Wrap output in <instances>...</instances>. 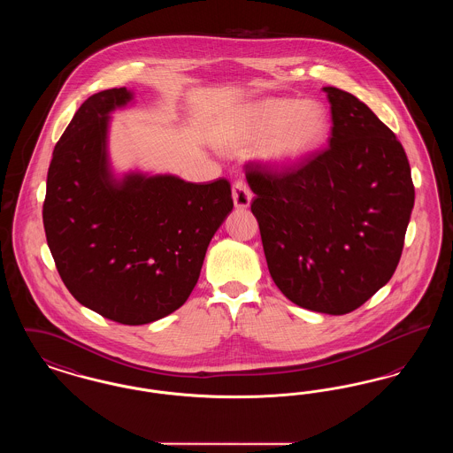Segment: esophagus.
<instances>
[{"instance_id":"obj_1","label":"esophagus","mask_w":453,"mask_h":453,"mask_svg":"<svg viewBox=\"0 0 453 453\" xmlns=\"http://www.w3.org/2000/svg\"><path fill=\"white\" fill-rule=\"evenodd\" d=\"M253 194L248 187V183L244 180H237L236 183L233 185V200L237 209H246L251 203Z\"/></svg>"}]
</instances>
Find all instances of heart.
<instances>
[{"label": "heart", "instance_id": "obj_1", "mask_svg": "<svg viewBox=\"0 0 453 453\" xmlns=\"http://www.w3.org/2000/svg\"><path fill=\"white\" fill-rule=\"evenodd\" d=\"M327 115L314 100L263 98L239 110L229 127L233 146L258 142L259 157L273 168H290L323 142Z\"/></svg>", "mask_w": 453, "mask_h": 453}]
</instances>
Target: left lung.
<instances>
[{"label":"left lung","instance_id":"1","mask_svg":"<svg viewBox=\"0 0 453 453\" xmlns=\"http://www.w3.org/2000/svg\"><path fill=\"white\" fill-rule=\"evenodd\" d=\"M323 89L333 119L329 146L280 172L246 165V180L281 294L303 309L342 316L394 275L414 185L395 134L351 93Z\"/></svg>","mask_w":453,"mask_h":453}]
</instances>
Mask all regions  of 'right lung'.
I'll return each instance as SVG.
<instances>
[{
  "label": "right lung",
  "instance_id": "1",
  "mask_svg": "<svg viewBox=\"0 0 453 453\" xmlns=\"http://www.w3.org/2000/svg\"><path fill=\"white\" fill-rule=\"evenodd\" d=\"M132 98L127 88H111L74 113L52 152L42 219L73 297L110 321L139 326L187 302L209 242L234 203L226 178L113 176L108 115Z\"/></svg>",
  "mask_w": 453,
  "mask_h": 453
}]
</instances>
